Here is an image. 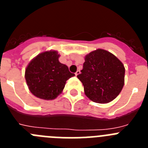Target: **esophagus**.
<instances>
[{
  "instance_id": "esophagus-1",
  "label": "esophagus",
  "mask_w": 148,
  "mask_h": 148,
  "mask_svg": "<svg viewBox=\"0 0 148 148\" xmlns=\"http://www.w3.org/2000/svg\"><path fill=\"white\" fill-rule=\"evenodd\" d=\"M78 74H80V71H79V70H77V71H76V72H75V75H76V76H77V75H78Z\"/></svg>"
}]
</instances>
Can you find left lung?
<instances>
[{
	"label": "left lung",
	"mask_w": 148,
	"mask_h": 148,
	"mask_svg": "<svg viewBox=\"0 0 148 148\" xmlns=\"http://www.w3.org/2000/svg\"><path fill=\"white\" fill-rule=\"evenodd\" d=\"M84 60L82 73L77 77L83 84L85 95L94 102L112 101L124 87L123 64L114 55L101 49L87 54Z\"/></svg>",
	"instance_id": "obj_1"
}]
</instances>
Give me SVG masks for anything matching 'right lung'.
<instances>
[{
	"label": "right lung",
	"instance_id": "1",
	"mask_svg": "<svg viewBox=\"0 0 148 148\" xmlns=\"http://www.w3.org/2000/svg\"><path fill=\"white\" fill-rule=\"evenodd\" d=\"M57 51H46L30 61L25 70V79L30 92L45 100H53L61 93L66 81L75 74L58 61Z\"/></svg>",
	"mask_w": 148,
	"mask_h": 148
}]
</instances>
